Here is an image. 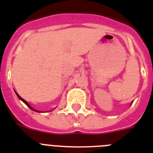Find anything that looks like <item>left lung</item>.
Masks as SVG:
<instances>
[{"label": "left lung", "instance_id": "8db88e82", "mask_svg": "<svg viewBox=\"0 0 153 153\" xmlns=\"http://www.w3.org/2000/svg\"><path fill=\"white\" fill-rule=\"evenodd\" d=\"M132 103H133V102H132Z\"/></svg>", "mask_w": 153, "mask_h": 153}]
</instances>
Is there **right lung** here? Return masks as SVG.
<instances>
[{"label": "right lung", "mask_w": 153, "mask_h": 153, "mask_svg": "<svg viewBox=\"0 0 153 153\" xmlns=\"http://www.w3.org/2000/svg\"><path fill=\"white\" fill-rule=\"evenodd\" d=\"M15 92H16V91H15ZM16 95H17V97H19V100H22V101H23V102L24 103L25 105H27V106L28 107V108H30V109H31V110H33V111H37V112H41L40 111H38V110H35V109H34V108H32V107L30 106V105L29 104H28V102H27V100H25L24 99H23V98L19 96V94H17V93H16ZM51 111H52V110H51Z\"/></svg>", "instance_id": "right-lung-1"}]
</instances>
